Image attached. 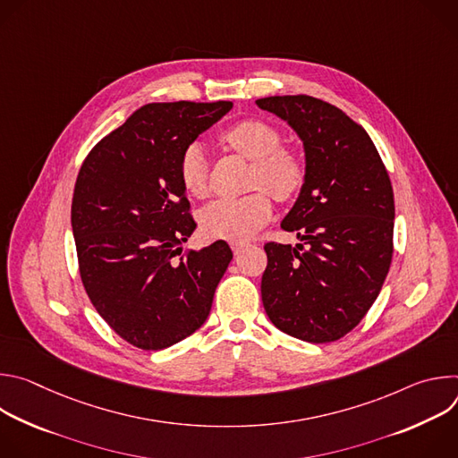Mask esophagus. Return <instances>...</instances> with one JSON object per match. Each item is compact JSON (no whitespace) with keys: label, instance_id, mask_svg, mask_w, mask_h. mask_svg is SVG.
I'll return each mask as SVG.
<instances>
[{"label":"esophagus","instance_id":"esophagus-1","mask_svg":"<svg viewBox=\"0 0 458 458\" xmlns=\"http://www.w3.org/2000/svg\"><path fill=\"white\" fill-rule=\"evenodd\" d=\"M230 246H232L233 253H239V251L246 246V242H244V241H232V244H230Z\"/></svg>","mask_w":458,"mask_h":458}]
</instances>
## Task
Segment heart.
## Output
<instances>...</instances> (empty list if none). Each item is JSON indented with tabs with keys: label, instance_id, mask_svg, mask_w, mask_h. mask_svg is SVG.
<instances>
[{
	"label": "heart",
	"instance_id": "b5f03b06",
	"mask_svg": "<svg viewBox=\"0 0 458 458\" xmlns=\"http://www.w3.org/2000/svg\"><path fill=\"white\" fill-rule=\"evenodd\" d=\"M223 141L253 163L251 188H265L276 199L288 201L301 191L306 179L302 159L283 148L279 130L260 119H242L225 130ZM182 188L193 198H205L210 182V161L201 143H190L177 166ZM272 216V199L264 190L241 199H217L199 214L201 228L214 239L244 241Z\"/></svg>",
	"mask_w": 458,
	"mask_h": 458
}]
</instances>
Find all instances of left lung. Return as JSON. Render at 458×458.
Instances as JSON below:
<instances>
[{"label":"left lung","instance_id":"left-lung-1","mask_svg":"<svg viewBox=\"0 0 458 458\" xmlns=\"http://www.w3.org/2000/svg\"><path fill=\"white\" fill-rule=\"evenodd\" d=\"M259 108L302 141L306 179L281 228L299 242H267L260 297L270 320L322 344L352 332L380 293L394 255V188L366 130L311 96H270Z\"/></svg>","mask_w":458,"mask_h":458}]
</instances>
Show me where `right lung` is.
<instances>
[{"label": "right lung", "mask_w": 458, "mask_h": 458, "mask_svg": "<svg viewBox=\"0 0 458 458\" xmlns=\"http://www.w3.org/2000/svg\"><path fill=\"white\" fill-rule=\"evenodd\" d=\"M232 106L145 105L78 174L71 219L80 276L98 313L136 348L165 350L199 330L233 257L225 241L182 255L195 221L177 174L182 150Z\"/></svg>", "instance_id": "right-lung-1"}]
</instances>
